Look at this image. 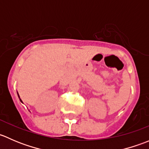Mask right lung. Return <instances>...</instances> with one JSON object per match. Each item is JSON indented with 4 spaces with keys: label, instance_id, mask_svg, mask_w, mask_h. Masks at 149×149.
<instances>
[{
    "label": "right lung",
    "instance_id": "1",
    "mask_svg": "<svg viewBox=\"0 0 149 149\" xmlns=\"http://www.w3.org/2000/svg\"><path fill=\"white\" fill-rule=\"evenodd\" d=\"M17 94H18V96H19V100H20L21 102H22V103H23V102H22V100H21V99H20V97H19V93H18V92H17Z\"/></svg>",
    "mask_w": 149,
    "mask_h": 149
}]
</instances>
